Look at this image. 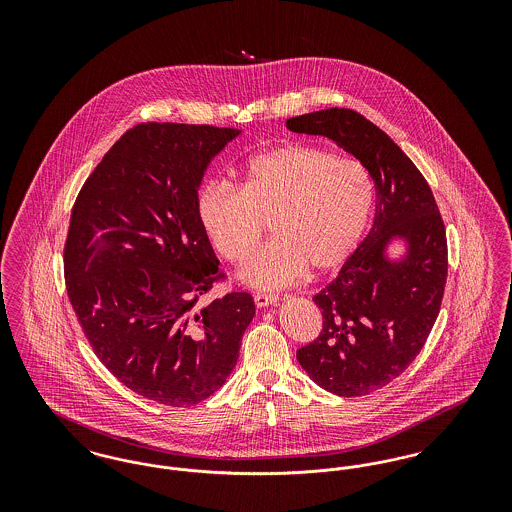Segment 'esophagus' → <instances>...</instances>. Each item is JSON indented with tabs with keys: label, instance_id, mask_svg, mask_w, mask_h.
Here are the masks:
<instances>
[{
	"label": "esophagus",
	"instance_id": "34e87169",
	"mask_svg": "<svg viewBox=\"0 0 512 512\" xmlns=\"http://www.w3.org/2000/svg\"><path fill=\"white\" fill-rule=\"evenodd\" d=\"M253 299H255V305H257L259 309L268 307V305H272V303H276V301H278V297H276V295H272V293H255V295H253Z\"/></svg>",
	"mask_w": 512,
	"mask_h": 512
}]
</instances>
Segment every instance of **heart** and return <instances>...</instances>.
Wrapping results in <instances>:
<instances>
[{
  "instance_id": "1",
  "label": "heart",
  "mask_w": 512,
  "mask_h": 512,
  "mask_svg": "<svg viewBox=\"0 0 512 512\" xmlns=\"http://www.w3.org/2000/svg\"><path fill=\"white\" fill-rule=\"evenodd\" d=\"M376 201V186L361 161L324 147L288 144L251 157L240 184L209 180L195 199L209 244L242 265L267 232L274 240L242 268L245 284L284 288L309 268L328 274L357 249Z\"/></svg>"
}]
</instances>
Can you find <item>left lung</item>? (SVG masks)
<instances>
[{
  "label": "left lung",
  "instance_id": "1",
  "mask_svg": "<svg viewBox=\"0 0 512 512\" xmlns=\"http://www.w3.org/2000/svg\"><path fill=\"white\" fill-rule=\"evenodd\" d=\"M288 128L326 136L374 178L372 228L340 276L313 297L322 330L297 349L299 365L318 386L361 397L403 374L432 332L449 267L445 224L422 172L361 113L332 107L293 117ZM391 235L410 240V255L401 264H388L381 255Z\"/></svg>",
  "mask_w": 512,
  "mask_h": 512
}]
</instances>
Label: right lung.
<instances>
[{
  "mask_svg": "<svg viewBox=\"0 0 512 512\" xmlns=\"http://www.w3.org/2000/svg\"><path fill=\"white\" fill-rule=\"evenodd\" d=\"M238 130L140 122L126 130L74 199L63 272L74 315L105 368L128 390L190 407L238 363L253 297L197 299L226 280L197 219L211 157Z\"/></svg>",
  "mask_w": 512,
  "mask_h": 512,
  "instance_id": "add662e5",
  "label": "right lung"
}]
</instances>
